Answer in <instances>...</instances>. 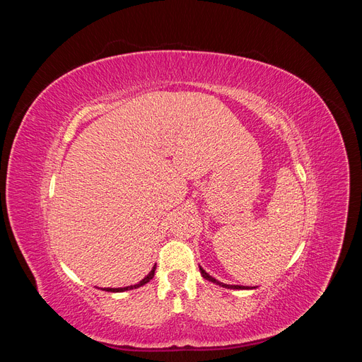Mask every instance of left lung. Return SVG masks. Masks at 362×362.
Here are the masks:
<instances>
[{
    "label": "left lung",
    "instance_id": "8db88e82",
    "mask_svg": "<svg viewBox=\"0 0 362 362\" xmlns=\"http://www.w3.org/2000/svg\"><path fill=\"white\" fill-rule=\"evenodd\" d=\"M199 270H201V275H202L206 281H211V282L217 284V286H222V287H226V288H233V290H245V288H249V287H245V286H226V284H223V282H218L217 279H214L213 276L208 275V273H206L201 266H199Z\"/></svg>",
    "mask_w": 362,
    "mask_h": 362
}]
</instances>
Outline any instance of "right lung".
Here are the masks:
<instances>
[{
  "label": "right lung",
  "instance_id": "1",
  "mask_svg": "<svg viewBox=\"0 0 362 362\" xmlns=\"http://www.w3.org/2000/svg\"><path fill=\"white\" fill-rule=\"evenodd\" d=\"M154 273H156V266H154V269H152V270L149 272V275H148L145 279H141L139 284H136V286H129V287H124V288H104V290H105V291H125V290L141 287V286H145V284H148L152 278H154Z\"/></svg>",
  "mask_w": 362,
  "mask_h": 362
}]
</instances>
